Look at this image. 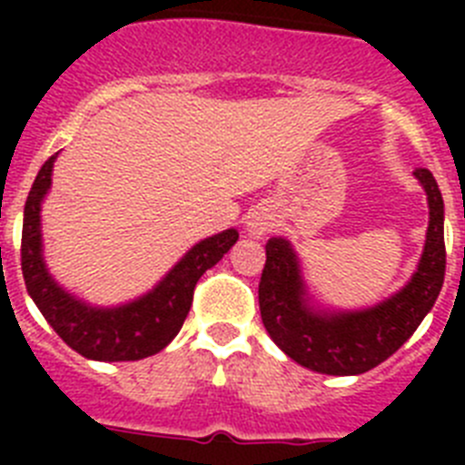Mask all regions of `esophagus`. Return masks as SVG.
Segmentation results:
<instances>
[{
	"label": "esophagus",
	"mask_w": 465,
	"mask_h": 465,
	"mask_svg": "<svg viewBox=\"0 0 465 465\" xmlns=\"http://www.w3.org/2000/svg\"><path fill=\"white\" fill-rule=\"evenodd\" d=\"M268 228H270V221L265 219V216H253V221L249 223V232H252V235H256V237L265 235V230H268Z\"/></svg>",
	"instance_id": "obj_1"
}]
</instances>
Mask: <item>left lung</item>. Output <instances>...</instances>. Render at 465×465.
Listing matches in <instances>:
<instances>
[{"label": "left lung", "instance_id": "1", "mask_svg": "<svg viewBox=\"0 0 465 465\" xmlns=\"http://www.w3.org/2000/svg\"><path fill=\"white\" fill-rule=\"evenodd\" d=\"M429 195V232L412 282L372 310L319 314L302 298L298 258L286 240L265 244V268L258 282V305L270 338L295 363L323 375H361L391 354L424 322L445 282V204L426 167L414 170Z\"/></svg>", "mask_w": 465, "mask_h": 465}]
</instances>
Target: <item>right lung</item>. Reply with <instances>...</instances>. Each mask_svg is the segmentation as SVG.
I'll list each match as a JSON object with an SVG mask.
<instances>
[{
    "label": "right lung",
    "mask_w": 465,
    "mask_h": 465,
    "mask_svg": "<svg viewBox=\"0 0 465 465\" xmlns=\"http://www.w3.org/2000/svg\"><path fill=\"white\" fill-rule=\"evenodd\" d=\"M55 155L41 165L25 203L23 242H20L25 286L53 331L85 359L139 361L158 354L182 331L193 305L197 279L228 253L230 246L240 237L237 230H225L193 246L182 262L174 265V270L149 295L116 310H93L81 300H74L72 295L64 293L48 277L46 265L41 261L39 212L41 200L51 186Z\"/></svg>",
    "instance_id": "add662e5"
}]
</instances>
